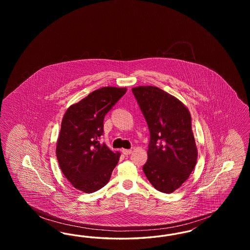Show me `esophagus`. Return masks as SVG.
Returning <instances> with one entry per match:
<instances>
[{
    "mask_svg": "<svg viewBox=\"0 0 250 250\" xmlns=\"http://www.w3.org/2000/svg\"><path fill=\"white\" fill-rule=\"evenodd\" d=\"M122 152H123V154L125 155H130L131 153H132V150H129V149H123Z\"/></svg>",
    "mask_w": 250,
    "mask_h": 250,
    "instance_id": "34e87169",
    "label": "esophagus"
}]
</instances>
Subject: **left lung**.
<instances>
[{
  "label": "left lung",
  "instance_id": "8db88e82",
  "mask_svg": "<svg viewBox=\"0 0 250 250\" xmlns=\"http://www.w3.org/2000/svg\"><path fill=\"white\" fill-rule=\"evenodd\" d=\"M150 130L143 171L155 189L172 193L190 176L198 149L191 114L178 98L155 86L132 88Z\"/></svg>",
  "mask_w": 250,
  "mask_h": 250
}]
</instances>
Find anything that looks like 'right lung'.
Instances as JSON below:
<instances>
[{
  "label": "right lung",
  "instance_id": "right-lung-1",
  "mask_svg": "<svg viewBox=\"0 0 250 250\" xmlns=\"http://www.w3.org/2000/svg\"><path fill=\"white\" fill-rule=\"evenodd\" d=\"M126 91L110 86L95 90L68 107L62 117L57 160L65 178L84 193L106 186L119 161V152H112L98 140L103 134L105 115Z\"/></svg>",
  "mask_w": 250,
  "mask_h": 250
}]
</instances>
